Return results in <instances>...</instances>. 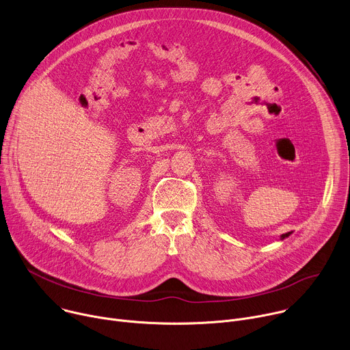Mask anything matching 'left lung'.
Returning <instances> with one entry per match:
<instances>
[{
    "label": "left lung",
    "mask_w": 350,
    "mask_h": 350,
    "mask_svg": "<svg viewBox=\"0 0 350 350\" xmlns=\"http://www.w3.org/2000/svg\"><path fill=\"white\" fill-rule=\"evenodd\" d=\"M291 234H292V231H291V232H286V234H282V235H281V237H280V239H281V241H282V239H285V238H288V237H289V235H291Z\"/></svg>",
    "instance_id": "obj_1"
}]
</instances>
